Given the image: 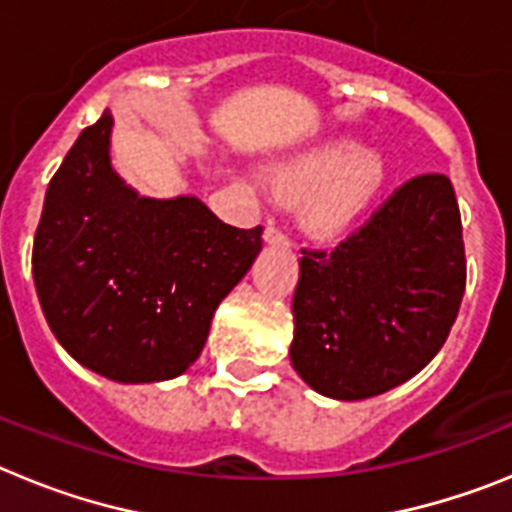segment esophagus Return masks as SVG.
Returning <instances> with one entry per match:
<instances>
[{
  "mask_svg": "<svg viewBox=\"0 0 512 512\" xmlns=\"http://www.w3.org/2000/svg\"><path fill=\"white\" fill-rule=\"evenodd\" d=\"M264 241L269 243V246H289V235L284 233L282 228H277V225H269V228L264 230Z\"/></svg>",
  "mask_w": 512,
  "mask_h": 512,
  "instance_id": "esophagus-1",
  "label": "esophagus"
}]
</instances>
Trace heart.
<instances>
[{
  "label": "heart",
  "instance_id": "b5f03b06",
  "mask_svg": "<svg viewBox=\"0 0 512 512\" xmlns=\"http://www.w3.org/2000/svg\"><path fill=\"white\" fill-rule=\"evenodd\" d=\"M266 179L287 197L302 194L300 217L312 233L336 235L379 200L390 166L377 148L325 140L271 166Z\"/></svg>",
  "mask_w": 512,
  "mask_h": 512
}]
</instances>
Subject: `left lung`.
I'll use <instances>...</instances> for the list:
<instances>
[{"label": "left lung", "mask_w": 512, "mask_h": 512, "mask_svg": "<svg viewBox=\"0 0 512 512\" xmlns=\"http://www.w3.org/2000/svg\"><path fill=\"white\" fill-rule=\"evenodd\" d=\"M464 287L454 187L415 176L336 248H302L292 366L333 400L382 395L441 351Z\"/></svg>", "instance_id": "1"}]
</instances>
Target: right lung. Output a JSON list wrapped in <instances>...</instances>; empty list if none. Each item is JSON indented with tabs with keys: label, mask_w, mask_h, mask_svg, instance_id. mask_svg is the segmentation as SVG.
I'll return each instance as SVG.
<instances>
[{
	"label": "right lung",
	"mask_w": 512,
	"mask_h": 512,
	"mask_svg": "<svg viewBox=\"0 0 512 512\" xmlns=\"http://www.w3.org/2000/svg\"><path fill=\"white\" fill-rule=\"evenodd\" d=\"M110 133L104 110L48 184L35 289L53 336L81 366L125 384L164 382L202 354L264 228H233L197 197H140L112 169Z\"/></svg>",
	"instance_id": "obj_1"
}]
</instances>
